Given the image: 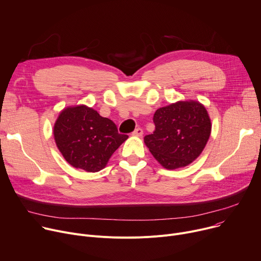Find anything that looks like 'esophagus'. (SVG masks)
Returning <instances> with one entry per match:
<instances>
[{"label":"esophagus","instance_id":"obj_1","mask_svg":"<svg viewBox=\"0 0 261 261\" xmlns=\"http://www.w3.org/2000/svg\"><path fill=\"white\" fill-rule=\"evenodd\" d=\"M133 135H134V136L141 137V136L143 135V129H142V128H140V127H138V128H136V129L133 132Z\"/></svg>","mask_w":261,"mask_h":261}]
</instances>
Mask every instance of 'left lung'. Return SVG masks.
Returning <instances> with one entry per match:
<instances>
[{"instance_id": "1", "label": "left lung", "mask_w": 261, "mask_h": 261, "mask_svg": "<svg viewBox=\"0 0 261 261\" xmlns=\"http://www.w3.org/2000/svg\"><path fill=\"white\" fill-rule=\"evenodd\" d=\"M155 129L144 137L146 146L166 169L186 167L204 149L212 123L198 101H178L160 108L153 115Z\"/></svg>"}]
</instances>
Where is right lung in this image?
<instances>
[{"label": "right lung", "instance_id": "right-lung-1", "mask_svg": "<svg viewBox=\"0 0 261 261\" xmlns=\"http://www.w3.org/2000/svg\"><path fill=\"white\" fill-rule=\"evenodd\" d=\"M54 137L64 159L72 167L87 172L105 168L128 138L118 133L111 119L86 106L64 109L55 123Z\"/></svg>", "mask_w": 261, "mask_h": 261}]
</instances>
